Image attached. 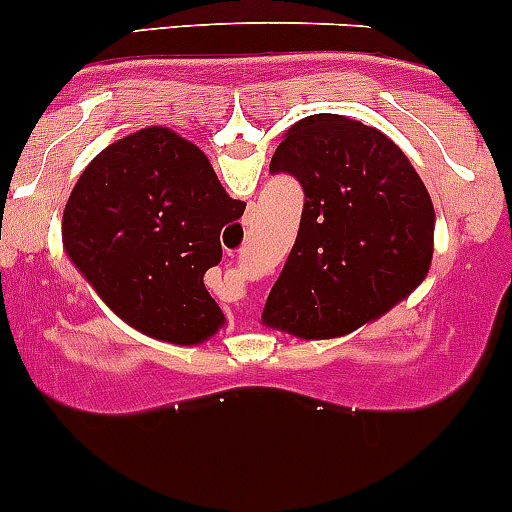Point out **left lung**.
<instances>
[{
  "label": "left lung",
  "mask_w": 512,
  "mask_h": 512,
  "mask_svg": "<svg viewBox=\"0 0 512 512\" xmlns=\"http://www.w3.org/2000/svg\"><path fill=\"white\" fill-rule=\"evenodd\" d=\"M270 172L295 177L305 205L262 310L265 325L302 340L347 335L425 280L433 200L380 130L342 114H310L285 132Z\"/></svg>",
  "instance_id": "left-lung-1"
}]
</instances>
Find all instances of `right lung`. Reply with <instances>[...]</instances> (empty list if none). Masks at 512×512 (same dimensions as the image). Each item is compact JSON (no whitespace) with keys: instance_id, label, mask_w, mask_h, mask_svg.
Returning a JSON list of instances; mask_svg holds the SVG:
<instances>
[{"instance_id":"right-lung-1","label":"right lung","mask_w":512,"mask_h":512,"mask_svg":"<svg viewBox=\"0 0 512 512\" xmlns=\"http://www.w3.org/2000/svg\"><path fill=\"white\" fill-rule=\"evenodd\" d=\"M242 212L200 147L147 127L89 162L64 207L62 242L124 322L172 345H200L225 325L202 277L222 260V227Z\"/></svg>"}]
</instances>
